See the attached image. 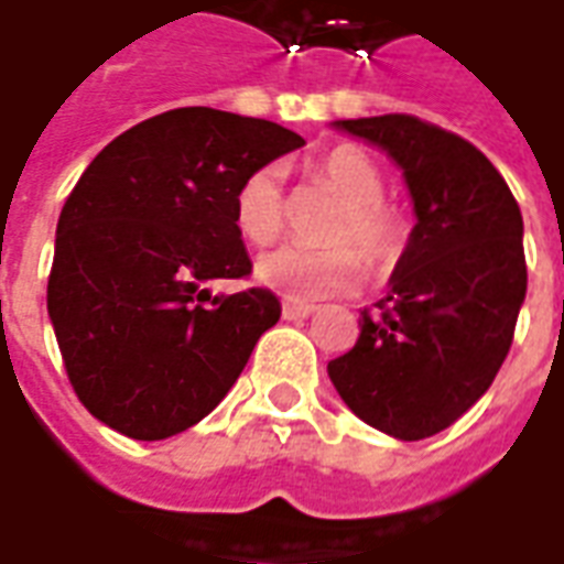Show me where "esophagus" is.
Masks as SVG:
<instances>
[{
  "instance_id": "obj_1",
  "label": "esophagus",
  "mask_w": 564,
  "mask_h": 564,
  "mask_svg": "<svg viewBox=\"0 0 564 564\" xmlns=\"http://www.w3.org/2000/svg\"><path fill=\"white\" fill-rule=\"evenodd\" d=\"M308 314H314V305H308V302H283V317L286 321H302Z\"/></svg>"
}]
</instances>
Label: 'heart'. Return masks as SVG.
Listing matches in <instances>:
<instances>
[{
	"mask_svg": "<svg viewBox=\"0 0 564 564\" xmlns=\"http://www.w3.org/2000/svg\"><path fill=\"white\" fill-rule=\"evenodd\" d=\"M314 182L343 197V209L327 225L333 247H278L256 262V281L290 302L346 296L364 281V259L392 265L408 243V221L386 200V178L358 148H333L314 166ZM286 225V194L278 166H262L243 178L234 197V228L252 243L278 240Z\"/></svg>",
	"mask_w": 564,
	"mask_h": 564,
	"instance_id": "1",
	"label": "heart"
}]
</instances>
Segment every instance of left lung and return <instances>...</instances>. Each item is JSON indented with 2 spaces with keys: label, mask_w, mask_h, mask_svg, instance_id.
Instances as JSON below:
<instances>
[{
  "label": "left lung",
  "mask_w": 564,
  "mask_h": 564,
  "mask_svg": "<svg viewBox=\"0 0 564 564\" xmlns=\"http://www.w3.org/2000/svg\"><path fill=\"white\" fill-rule=\"evenodd\" d=\"M389 151L416 225L389 296L361 312V336L327 364L355 416L401 442L454 426L507 361L528 290L522 209L466 138L411 113L336 122Z\"/></svg>",
  "instance_id": "left-lung-1"
}]
</instances>
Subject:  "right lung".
Segmentation results:
<instances>
[{"label":"right lung","mask_w":564,"mask_h":564,"mask_svg":"<svg viewBox=\"0 0 564 564\" xmlns=\"http://www.w3.org/2000/svg\"><path fill=\"white\" fill-rule=\"evenodd\" d=\"M305 141L271 120L178 107L113 138L61 209L48 317L73 392L105 426L160 442L228 394L281 302L250 278L234 197Z\"/></svg>","instance_id":"obj_1"}]
</instances>
